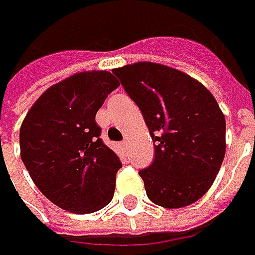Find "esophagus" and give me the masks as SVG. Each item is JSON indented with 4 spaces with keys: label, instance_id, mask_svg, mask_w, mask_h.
Listing matches in <instances>:
<instances>
[{
    "label": "esophagus",
    "instance_id": "34e87169",
    "mask_svg": "<svg viewBox=\"0 0 255 255\" xmlns=\"http://www.w3.org/2000/svg\"><path fill=\"white\" fill-rule=\"evenodd\" d=\"M128 146H129V143H128V140H123V142L121 143V147H122V149H126Z\"/></svg>",
    "mask_w": 255,
    "mask_h": 255
}]
</instances>
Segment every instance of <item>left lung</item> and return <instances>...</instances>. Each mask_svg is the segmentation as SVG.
<instances>
[{"instance_id":"8db88e82","label":"left lung","mask_w":255,"mask_h":255,"mask_svg":"<svg viewBox=\"0 0 255 255\" xmlns=\"http://www.w3.org/2000/svg\"><path fill=\"white\" fill-rule=\"evenodd\" d=\"M154 142L139 171L149 200L166 209L193 204L209 190L226 153V119L210 91L181 71L152 62L113 69Z\"/></svg>"}]
</instances>
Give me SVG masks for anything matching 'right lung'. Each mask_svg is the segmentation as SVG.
Returning <instances> with one entry per match:
<instances>
[{"label":"right lung","instance_id":"right-lung-1","mask_svg":"<svg viewBox=\"0 0 255 255\" xmlns=\"http://www.w3.org/2000/svg\"><path fill=\"white\" fill-rule=\"evenodd\" d=\"M119 86L108 71L75 74L46 89L19 129L21 159L46 199L88 214L113 199L118 154L101 139L95 116Z\"/></svg>","mask_w":255,"mask_h":255}]
</instances>
